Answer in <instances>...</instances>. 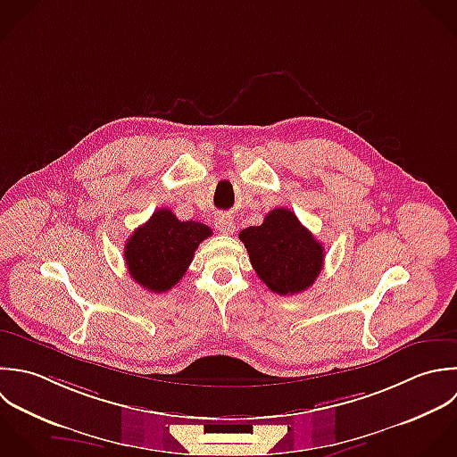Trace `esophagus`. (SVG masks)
Listing matches in <instances>:
<instances>
[{"label": "esophagus", "instance_id": "esophagus-1", "mask_svg": "<svg viewBox=\"0 0 457 457\" xmlns=\"http://www.w3.org/2000/svg\"><path fill=\"white\" fill-rule=\"evenodd\" d=\"M215 228L224 233V235H231L235 231V219L228 213H222V215H217L215 219Z\"/></svg>", "mask_w": 457, "mask_h": 457}]
</instances>
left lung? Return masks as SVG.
I'll list each match as a JSON object with an SVG mask.
<instances>
[{
  "label": "left lung",
  "mask_w": 457,
  "mask_h": 457,
  "mask_svg": "<svg viewBox=\"0 0 457 457\" xmlns=\"http://www.w3.org/2000/svg\"><path fill=\"white\" fill-rule=\"evenodd\" d=\"M238 237L258 278L279 295L308 290L322 270V244L288 208L272 210L262 226H249Z\"/></svg>",
  "instance_id": "8db88e82"
}]
</instances>
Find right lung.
<instances>
[{"label":"right lung","instance_id":"1","mask_svg":"<svg viewBox=\"0 0 457 457\" xmlns=\"http://www.w3.org/2000/svg\"><path fill=\"white\" fill-rule=\"evenodd\" d=\"M212 229L195 220H178L169 208L156 210L124 245L129 276L145 290L162 294L185 276L199 244Z\"/></svg>","mask_w":457,"mask_h":457}]
</instances>
